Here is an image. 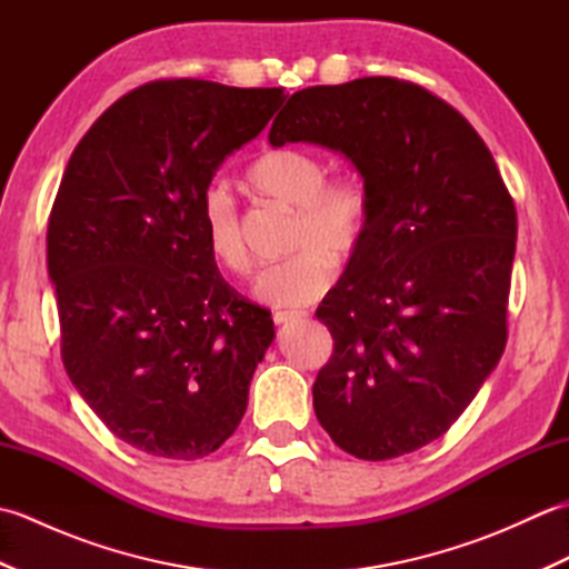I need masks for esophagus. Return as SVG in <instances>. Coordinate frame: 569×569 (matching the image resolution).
<instances>
[{
    "instance_id": "obj_1",
    "label": "esophagus",
    "mask_w": 569,
    "mask_h": 569,
    "mask_svg": "<svg viewBox=\"0 0 569 569\" xmlns=\"http://www.w3.org/2000/svg\"><path fill=\"white\" fill-rule=\"evenodd\" d=\"M306 316H308L306 310H276V312H273V322H276V325H286V322L303 320Z\"/></svg>"
}]
</instances>
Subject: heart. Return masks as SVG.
<instances>
[{"label":"heart","mask_w":569,"mask_h":569,"mask_svg":"<svg viewBox=\"0 0 569 569\" xmlns=\"http://www.w3.org/2000/svg\"><path fill=\"white\" fill-rule=\"evenodd\" d=\"M247 186L266 200L293 208L288 251L296 253L261 273L257 296L271 306H303L320 298L335 276L329 259L345 263L367 237V183L355 173L328 176V163L312 151L271 149L247 168ZM200 222L210 257L232 276H251L244 224L224 188L204 190Z\"/></svg>","instance_id":"obj_1"}]
</instances>
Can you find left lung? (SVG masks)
Listing matches in <instances>:
<instances>
[{
  "mask_svg": "<svg viewBox=\"0 0 569 569\" xmlns=\"http://www.w3.org/2000/svg\"><path fill=\"white\" fill-rule=\"evenodd\" d=\"M269 141L342 151L371 196L367 237L318 308L335 340L312 406L369 462L438 440L506 347L516 204L491 151L438 94L398 78L288 98Z\"/></svg>",
  "mask_w": 569,
  "mask_h": 569,
  "instance_id": "8db88e82",
  "label": "left lung"
}]
</instances>
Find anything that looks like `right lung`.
I'll return each mask as SVG.
<instances>
[{
	"label": "right lung",
	"instance_id": "right-lung-1",
	"mask_svg": "<svg viewBox=\"0 0 569 569\" xmlns=\"http://www.w3.org/2000/svg\"><path fill=\"white\" fill-rule=\"evenodd\" d=\"M283 88L153 80L119 98L72 151L48 217L60 357L119 440L200 459L239 426L271 310L239 296L202 239L200 202Z\"/></svg>",
	"mask_w": 569,
	"mask_h": 569
}]
</instances>
